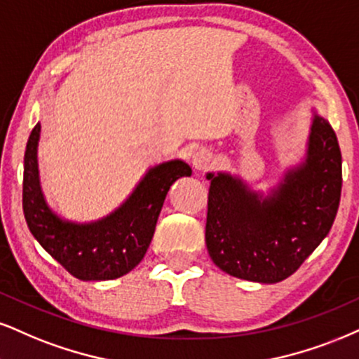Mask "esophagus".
Here are the masks:
<instances>
[{
    "instance_id": "esophagus-1",
    "label": "esophagus",
    "mask_w": 359,
    "mask_h": 359,
    "mask_svg": "<svg viewBox=\"0 0 359 359\" xmlns=\"http://www.w3.org/2000/svg\"><path fill=\"white\" fill-rule=\"evenodd\" d=\"M215 156L210 149H198L196 153L193 154V166L196 170H208L211 165H213Z\"/></svg>"
}]
</instances>
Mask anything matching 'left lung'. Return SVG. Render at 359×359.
<instances>
[{"mask_svg": "<svg viewBox=\"0 0 359 359\" xmlns=\"http://www.w3.org/2000/svg\"><path fill=\"white\" fill-rule=\"evenodd\" d=\"M206 248L224 273L256 283L291 276L330 233L341 198V151L333 128L315 116L306 163L259 201L240 180L208 175Z\"/></svg>", "mask_w": 359, "mask_h": 359, "instance_id": "left-lung-1", "label": "left lung"}]
</instances>
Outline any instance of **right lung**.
Masks as SVG:
<instances>
[{"label": "right lung", "mask_w": 359, "mask_h": 359, "mask_svg": "<svg viewBox=\"0 0 359 359\" xmlns=\"http://www.w3.org/2000/svg\"><path fill=\"white\" fill-rule=\"evenodd\" d=\"M39 130L38 123L25 151L23 211L29 231L78 280L104 281L130 273L151 243L168 189L181 176L191 175V168L180 159L163 163L149 170L130 200L108 218L91 224L68 223L51 213L39 189Z\"/></svg>", "instance_id": "right-lung-1"}]
</instances>
